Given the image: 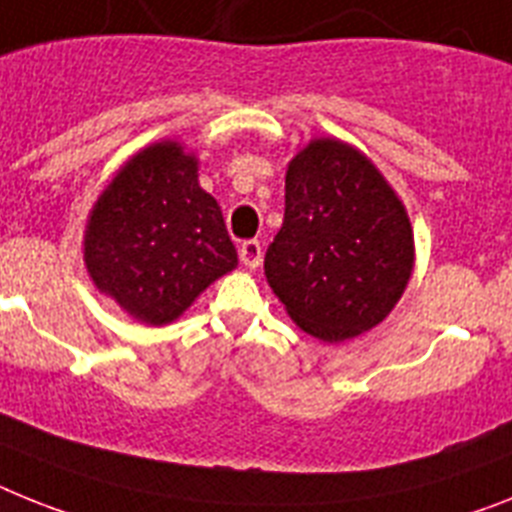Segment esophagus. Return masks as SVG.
Instances as JSON below:
<instances>
[{
	"label": "esophagus",
	"mask_w": 512,
	"mask_h": 512,
	"mask_svg": "<svg viewBox=\"0 0 512 512\" xmlns=\"http://www.w3.org/2000/svg\"><path fill=\"white\" fill-rule=\"evenodd\" d=\"M239 260H242L249 270L260 268V263H263V244L257 242V239L242 242V247H239Z\"/></svg>",
	"instance_id": "1"
}]
</instances>
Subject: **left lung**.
Here are the masks:
<instances>
[{
	"label": "left lung",
	"mask_w": 512,
	"mask_h": 512,
	"mask_svg": "<svg viewBox=\"0 0 512 512\" xmlns=\"http://www.w3.org/2000/svg\"><path fill=\"white\" fill-rule=\"evenodd\" d=\"M411 270L409 216L372 161L328 137L296 153L283 226L265 252L291 320L325 343L359 336L388 317Z\"/></svg>",
	"instance_id": "1"
}]
</instances>
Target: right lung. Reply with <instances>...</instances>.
<instances>
[{
	"mask_svg": "<svg viewBox=\"0 0 512 512\" xmlns=\"http://www.w3.org/2000/svg\"><path fill=\"white\" fill-rule=\"evenodd\" d=\"M85 265L103 294L150 325L176 320L234 270V242L197 184L195 156L171 140L140 150L90 213Z\"/></svg>",
	"mask_w": 512,
	"mask_h": 512,
	"instance_id": "1",
	"label": "right lung"
}]
</instances>
